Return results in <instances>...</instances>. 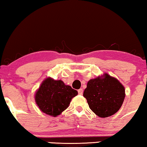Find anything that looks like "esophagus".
<instances>
[{"instance_id":"34e87169","label":"esophagus","mask_w":147,"mask_h":147,"mask_svg":"<svg viewBox=\"0 0 147 147\" xmlns=\"http://www.w3.org/2000/svg\"><path fill=\"white\" fill-rule=\"evenodd\" d=\"M78 94L82 95V93H83V90H82V88H80V89H78Z\"/></svg>"}]
</instances>
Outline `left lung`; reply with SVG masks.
<instances>
[{"label":"left lung","instance_id":"1","mask_svg":"<svg viewBox=\"0 0 147 147\" xmlns=\"http://www.w3.org/2000/svg\"><path fill=\"white\" fill-rule=\"evenodd\" d=\"M83 96L98 117L112 116L121 109L125 97L124 86L117 78L105 73L87 82Z\"/></svg>","mask_w":147,"mask_h":147}]
</instances>
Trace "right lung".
Segmentation results:
<instances>
[{
	"label": "right lung",
	"mask_w": 147,
	"mask_h": 147,
	"mask_svg": "<svg viewBox=\"0 0 147 147\" xmlns=\"http://www.w3.org/2000/svg\"><path fill=\"white\" fill-rule=\"evenodd\" d=\"M77 94V90L61 80L47 77L36 91L34 100L42 113L56 117L69 107L72 98Z\"/></svg>",
	"instance_id": "add662e5"
}]
</instances>
